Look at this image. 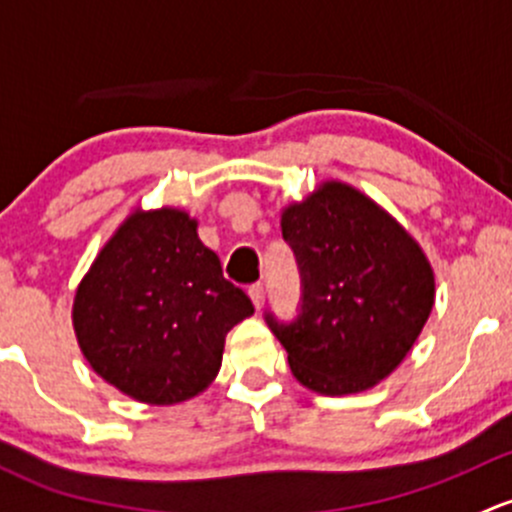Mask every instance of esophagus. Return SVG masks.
Here are the masks:
<instances>
[{"mask_svg": "<svg viewBox=\"0 0 512 512\" xmlns=\"http://www.w3.org/2000/svg\"><path fill=\"white\" fill-rule=\"evenodd\" d=\"M249 298H251V303H254L256 310L263 308V300H266V291H263L261 283H254V286L249 288Z\"/></svg>", "mask_w": 512, "mask_h": 512, "instance_id": "34e87169", "label": "esophagus"}]
</instances>
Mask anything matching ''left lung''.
<instances>
[{
	"instance_id": "1",
	"label": "left lung",
	"mask_w": 512,
	"mask_h": 512,
	"mask_svg": "<svg viewBox=\"0 0 512 512\" xmlns=\"http://www.w3.org/2000/svg\"><path fill=\"white\" fill-rule=\"evenodd\" d=\"M283 239L303 276L291 325L266 315L310 392L342 397L372 389L402 365L436 298L419 241L352 184L325 179L281 209Z\"/></svg>"
}]
</instances>
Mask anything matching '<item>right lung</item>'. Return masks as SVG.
Listing matches in <instances>:
<instances>
[{"label": "right lung", "instance_id": "add662e5", "mask_svg": "<svg viewBox=\"0 0 512 512\" xmlns=\"http://www.w3.org/2000/svg\"><path fill=\"white\" fill-rule=\"evenodd\" d=\"M254 315L184 209H135L93 258L73 295L78 347L110 387L172 407L219 374L226 333Z\"/></svg>", "mask_w": 512, "mask_h": 512}]
</instances>
